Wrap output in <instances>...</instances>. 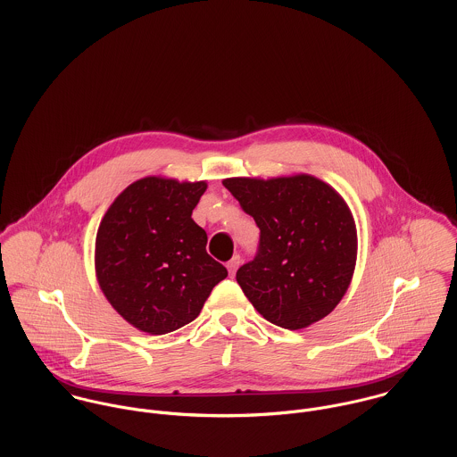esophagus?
Returning a JSON list of instances; mask_svg holds the SVG:
<instances>
[{
    "label": "esophagus",
    "mask_w": 457,
    "mask_h": 457,
    "mask_svg": "<svg viewBox=\"0 0 457 457\" xmlns=\"http://www.w3.org/2000/svg\"><path fill=\"white\" fill-rule=\"evenodd\" d=\"M239 263H241V257H239V255H236V257H232L230 261L227 262V269H228V274H230V276L236 274Z\"/></svg>",
    "instance_id": "1"
}]
</instances>
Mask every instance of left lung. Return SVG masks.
<instances>
[{"mask_svg":"<svg viewBox=\"0 0 457 457\" xmlns=\"http://www.w3.org/2000/svg\"><path fill=\"white\" fill-rule=\"evenodd\" d=\"M223 187L261 228L257 257L236 279L274 326L297 330L327 317L346 294L357 228L345 198L310 174L228 178Z\"/></svg>","mask_w":457,"mask_h":457,"instance_id":"left-lung-1","label":"left lung"}]
</instances>
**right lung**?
<instances>
[{"mask_svg": "<svg viewBox=\"0 0 457 457\" xmlns=\"http://www.w3.org/2000/svg\"><path fill=\"white\" fill-rule=\"evenodd\" d=\"M205 181L147 176L127 187L104 214L95 270L111 306L147 334L195 320L227 269L205 252L207 234L192 212Z\"/></svg>", "mask_w": 457, "mask_h": 457, "instance_id": "add662e5", "label": "right lung"}]
</instances>
